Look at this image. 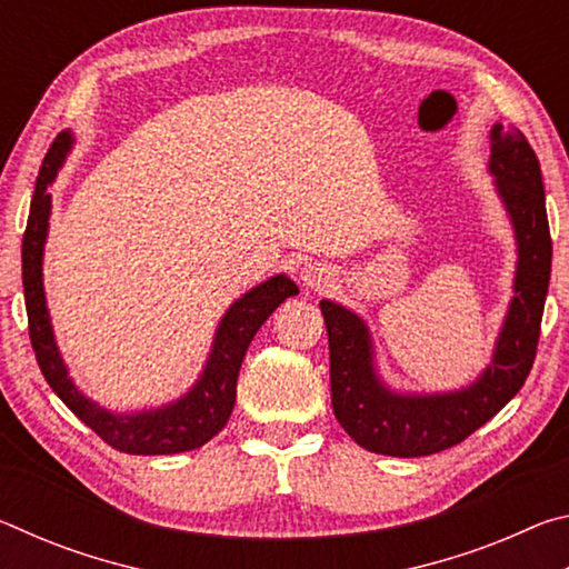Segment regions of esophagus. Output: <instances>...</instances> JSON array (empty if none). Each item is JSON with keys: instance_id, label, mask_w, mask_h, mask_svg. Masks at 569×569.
Returning a JSON list of instances; mask_svg holds the SVG:
<instances>
[{"instance_id": "34e87169", "label": "esophagus", "mask_w": 569, "mask_h": 569, "mask_svg": "<svg viewBox=\"0 0 569 569\" xmlns=\"http://www.w3.org/2000/svg\"><path fill=\"white\" fill-rule=\"evenodd\" d=\"M333 271L326 263H306L301 268V281L306 288H323L329 286Z\"/></svg>"}]
</instances>
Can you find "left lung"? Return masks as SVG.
Here are the masks:
<instances>
[{"label": "left lung", "instance_id": "left-lung-1", "mask_svg": "<svg viewBox=\"0 0 569 569\" xmlns=\"http://www.w3.org/2000/svg\"><path fill=\"white\" fill-rule=\"evenodd\" d=\"M489 140V172L515 228L517 271L492 361L475 383L445 393L391 391L373 366L366 323L341 303L321 301L329 331L333 413L356 445L377 455L427 457L459 445L522 389L535 363L552 268L542 172L517 128L497 122Z\"/></svg>", "mask_w": 569, "mask_h": 569}]
</instances>
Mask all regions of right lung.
<instances>
[{
	"label": "right lung",
	"instance_id": "1",
	"mask_svg": "<svg viewBox=\"0 0 569 569\" xmlns=\"http://www.w3.org/2000/svg\"><path fill=\"white\" fill-rule=\"evenodd\" d=\"M72 134L64 130L57 134L50 152H47L40 176H37L22 240L27 321H30V339L42 377L77 419H82L102 441H108L112 449L124 451V455H178V451L203 447L230 419L240 363H243L256 331L286 298L298 293V286L288 276L278 273L240 296L218 323L213 349H210L203 373L180 399L162 403L158 409H142L134 413L102 409L98 401L84 397L70 379L67 363L57 349L42 286V256L52 213V196L47 188L54 182L57 170L62 168L67 152L72 150Z\"/></svg>",
	"mask_w": 569,
	"mask_h": 569
}]
</instances>
